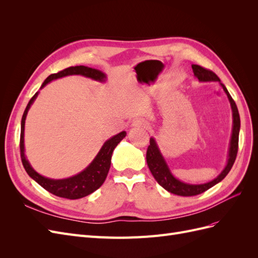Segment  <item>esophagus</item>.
<instances>
[{
  "label": "esophagus",
  "instance_id": "esophagus-1",
  "mask_svg": "<svg viewBox=\"0 0 258 258\" xmlns=\"http://www.w3.org/2000/svg\"><path fill=\"white\" fill-rule=\"evenodd\" d=\"M132 126L138 127V128L147 129L148 128V122L146 120H143V119H138L134 123H132Z\"/></svg>",
  "mask_w": 258,
  "mask_h": 258
}]
</instances>
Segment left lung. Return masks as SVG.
Instances as JSON below:
<instances>
[{
	"label": "left lung",
	"instance_id": "8db88e82",
	"mask_svg": "<svg viewBox=\"0 0 258 258\" xmlns=\"http://www.w3.org/2000/svg\"><path fill=\"white\" fill-rule=\"evenodd\" d=\"M191 68H192L194 75L197 77L199 82H220L224 91L228 97L231 110H232V135L230 140L227 165H226L225 169L222 171L220 175L215 177L214 179H212L211 182H208L205 184H187V183L178 181L177 178H175L173 174L171 173L165 158L162 157V155L157 146V143L155 141V139L151 138L150 145H148L147 152H146V162L153 176L155 177L156 181L158 182V184L162 186L163 188L168 190L169 192L177 195V196H184V197L196 196V195L205 192L206 190L211 188V187H213L217 183H220L222 179L229 173V171L232 168L237 157L239 131H240V116L238 112V107L236 105L235 101H233V99L229 95L227 88L225 87V85L221 83L218 76L214 72L211 71V70L205 69L197 64H192Z\"/></svg>",
	"mask_w": 258,
	"mask_h": 258
}]
</instances>
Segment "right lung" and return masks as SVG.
<instances>
[{
	"instance_id": "right-lung-1",
	"label": "right lung",
	"mask_w": 258,
	"mask_h": 258,
	"mask_svg": "<svg viewBox=\"0 0 258 258\" xmlns=\"http://www.w3.org/2000/svg\"><path fill=\"white\" fill-rule=\"evenodd\" d=\"M68 75H83L99 82H104L106 80L105 74L103 72L99 71V70L84 67V66H77V67L67 68L58 73L49 75L47 79L44 81L41 88H43L44 86H46L53 80H57V79H60V77L68 76ZM37 95L38 92H36L29 101L26 110L23 112L22 119H21L20 156H21V161H22L23 167H25L29 176L32 177L36 183H38L43 187V188L51 192L52 195H54V196L67 198V199H80V198L88 196V195L97 190L99 187L104 183L108 173V170H110V167H111V158H112L114 148L118 145V143L124 137H126L127 135L126 131H121L120 134L112 137L111 139H108L107 141L103 144V146L101 147V150L96 156V158L93 159L90 165L84 171H82L81 173L69 178H63V179H52V178L45 177L41 174H38L36 171L31 167L25 155V143H23L25 142L23 137H25L26 117L31 104L34 102Z\"/></svg>"
}]
</instances>
